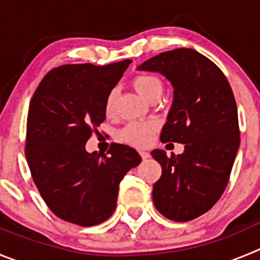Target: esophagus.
I'll list each match as a JSON object with an SVG mask.
<instances>
[{"mask_svg": "<svg viewBox=\"0 0 260 260\" xmlns=\"http://www.w3.org/2000/svg\"><path fill=\"white\" fill-rule=\"evenodd\" d=\"M140 155H141V157L144 160H146V159H149L150 157V154L147 151H140Z\"/></svg>", "mask_w": 260, "mask_h": 260, "instance_id": "esophagus-1", "label": "esophagus"}]
</instances>
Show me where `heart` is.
I'll list each match as a JSON object with an SVG mask.
<instances>
[{
	"instance_id": "b5f03b06",
	"label": "heart",
	"mask_w": 260,
	"mask_h": 260,
	"mask_svg": "<svg viewBox=\"0 0 260 260\" xmlns=\"http://www.w3.org/2000/svg\"><path fill=\"white\" fill-rule=\"evenodd\" d=\"M132 86L140 96H142L145 100L150 101V103L154 100H159L160 97L163 96L164 83L157 75H137L133 78ZM116 97H118V91L115 88L111 89L106 96L105 114L108 116H113L115 114ZM156 129L157 124L155 122H133L125 125L119 132V138L123 142L132 145V146L144 147L151 142L152 136L156 132Z\"/></svg>"
}]
</instances>
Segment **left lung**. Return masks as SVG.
<instances>
[{
    "instance_id": "1",
    "label": "left lung",
    "mask_w": 260,
    "mask_h": 260,
    "mask_svg": "<svg viewBox=\"0 0 260 260\" xmlns=\"http://www.w3.org/2000/svg\"><path fill=\"white\" fill-rule=\"evenodd\" d=\"M173 86V104L160 141L185 145L179 155L151 151L161 166L152 188L160 214L187 222L212 209L229 183L240 146L234 92L222 70L192 48H176L142 62Z\"/></svg>"
}]
</instances>
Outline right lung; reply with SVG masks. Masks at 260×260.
I'll return each instance as SVG.
<instances>
[{
    "label": "right lung",
    "instance_id": "right-lung-1",
    "mask_svg": "<svg viewBox=\"0 0 260 260\" xmlns=\"http://www.w3.org/2000/svg\"><path fill=\"white\" fill-rule=\"evenodd\" d=\"M132 60L96 67L67 64L50 70L31 97L25 157L51 212L82 225L100 224L116 208L119 183L141 163L133 147L89 154L86 142L105 120V99Z\"/></svg>",
    "mask_w": 260,
    "mask_h": 260
}]
</instances>
